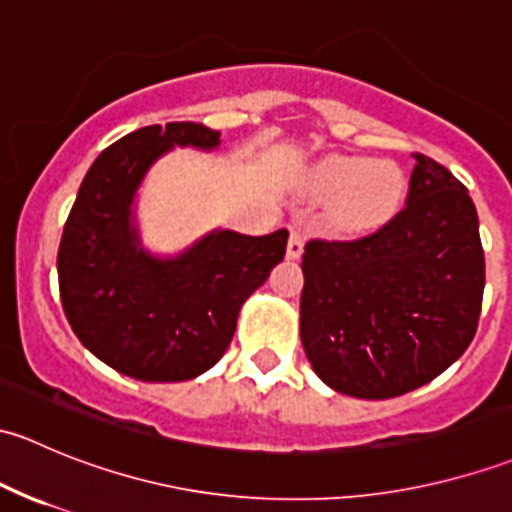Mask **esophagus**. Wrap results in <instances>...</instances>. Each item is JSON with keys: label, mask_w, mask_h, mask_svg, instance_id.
<instances>
[{"label": "esophagus", "mask_w": 512, "mask_h": 512, "mask_svg": "<svg viewBox=\"0 0 512 512\" xmlns=\"http://www.w3.org/2000/svg\"><path fill=\"white\" fill-rule=\"evenodd\" d=\"M304 252V235L297 225L289 227V242H287V257L289 260H299Z\"/></svg>", "instance_id": "esophagus-1"}]
</instances>
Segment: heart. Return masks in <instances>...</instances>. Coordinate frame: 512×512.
Listing matches in <instances>:
<instances>
[{"instance_id": "heart-1", "label": "heart", "mask_w": 512, "mask_h": 512, "mask_svg": "<svg viewBox=\"0 0 512 512\" xmlns=\"http://www.w3.org/2000/svg\"><path fill=\"white\" fill-rule=\"evenodd\" d=\"M312 188L329 203V225L347 235L384 225L404 200V173L391 160L329 156L312 170Z\"/></svg>"}]
</instances>
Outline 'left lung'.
Listing matches in <instances>:
<instances>
[{"mask_svg":"<svg viewBox=\"0 0 512 512\" xmlns=\"http://www.w3.org/2000/svg\"><path fill=\"white\" fill-rule=\"evenodd\" d=\"M404 210L359 240H309L299 334L334 391L391 399L436 379L471 344L485 287L466 185L414 153Z\"/></svg>","mask_w":512,"mask_h":512,"instance_id":"8db88e82","label":"left lung"}]
</instances>
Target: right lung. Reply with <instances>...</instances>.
I'll list each match as a JSON object with an SVG mask.
<instances>
[{
	"instance_id": "right-lung-1",
	"label": "right lung",
	"mask_w": 512,
	"mask_h": 512,
	"mask_svg": "<svg viewBox=\"0 0 512 512\" xmlns=\"http://www.w3.org/2000/svg\"><path fill=\"white\" fill-rule=\"evenodd\" d=\"M173 146L213 151L220 131L173 121L108 146L81 183L56 257L76 337L103 364L141 381H188L218 364L242 302L287 250V230H215L178 257L148 255L131 205L143 175Z\"/></svg>"
}]
</instances>
